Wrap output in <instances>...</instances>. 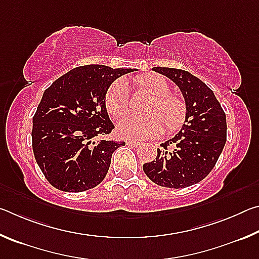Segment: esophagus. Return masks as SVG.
Returning a JSON list of instances; mask_svg holds the SVG:
<instances>
[{
	"instance_id": "34e87169",
	"label": "esophagus",
	"mask_w": 259,
	"mask_h": 259,
	"mask_svg": "<svg viewBox=\"0 0 259 259\" xmlns=\"http://www.w3.org/2000/svg\"><path fill=\"white\" fill-rule=\"evenodd\" d=\"M126 145H129L131 147H139L142 144L139 142H135V140H128V142H126Z\"/></svg>"
}]
</instances>
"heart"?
<instances>
[{
  "instance_id": "heart-1",
  "label": "heart",
  "mask_w": 259,
  "mask_h": 259,
  "mask_svg": "<svg viewBox=\"0 0 259 259\" xmlns=\"http://www.w3.org/2000/svg\"><path fill=\"white\" fill-rule=\"evenodd\" d=\"M140 93L151 96L144 107V116H126L117 124L121 136L131 139L151 138L162 133L174 134L186 120V104L176 94H169V84L157 74H146L135 78ZM105 106L113 117L119 119L128 112L129 93L121 80L113 82L105 95Z\"/></svg>"
}]
</instances>
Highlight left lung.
Segmentation results:
<instances>
[{
	"instance_id": "left-lung-1",
	"label": "left lung",
	"mask_w": 259,
	"mask_h": 259,
	"mask_svg": "<svg viewBox=\"0 0 259 259\" xmlns=\"http://www.w3.org/2000/svg\"><path fill=\"white\" fill-rule=\"evenodd\" d=\"M179 87L186 104V120L174 138L161 144L155 161L143 165L153 183L169 188L198 184L213 169L226 143V115L212 90L191 73L153 67Z\"/></svg>"
}]
</instances>
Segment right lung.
Returning a JSON list of instances; mask_svg holds the SVG:
<instances>
[{"label": "right lung", "mask_w": 259, "mask_h": 259, "mask_svg": "<svg viewBox=\"0 0 259 259\" xmlns=\"http://www.w3.org/2000/svg\"><path fill=\"white\" fill-rule=\"evenodd\" d=\"M133 71L85 65L57 78L45 91L33 116L32 145L35 160L52 186L77 193L103 182L113 152L125 144L94 140L114 129L105 95L114 80Z\"/></svg>", "instance_id": "add662e5"}]
</instances>
